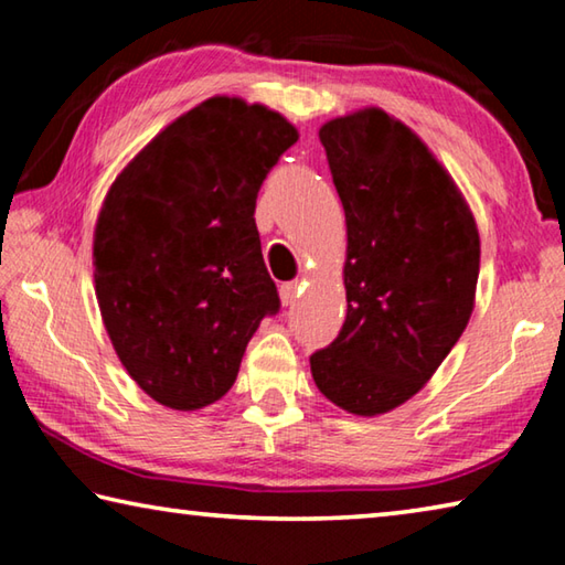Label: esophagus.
Listing matches in <instances>:
<instances>
[{"label": "esophagus", "mask_w": 565, "mask_h": 565, "mask_svg": "<svg viewBox=\"0 0 565 565\" xmlns=\"http://www.w3.org/2000/svg\"><path fill=\"white\" fill-rule=\"evenodd\" d=\"M299 294H301V284L299 281L281 284V301H284V306H294L296 299H299Z\"/></svg>", "instance_id": "34e87169"}]
</instances>
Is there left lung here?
<instances>
[{
  "label": "left lung",
  "instance_id": "left-lung-1",
  "mask_svg": "<svg viewBox=\"0 0 565 565\" xmlns=\"http://www.w3.org/2000/svg\"><path fill=\"white\" fill-rule=\"evenodd\" d=\"M347 212V321L311 353L323 396L356 416L404 404L454 349L473 309L481 244L451 177L381 109L323 124Z\"/></svg>",
  "mask_w": 565,
  "mask_h": 565
}]
</instances>
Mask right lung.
I'll use <instances>...</instances> for the list:
<instances>
[{"label": "right lung", "instance_id": "right-lung-1", "mask_svg": "<svg viewBox=\"0 0 565 565\" xmlns=\"http://www.w3.org/2000/svg\"><path fill=\"white\" fill-rule=\"evenodd\" d=\"M299 134L281 114L214 97L149 141L94 232V284L124 369L177 411L234 386L248 339L279 313L256 196Z\"/></svg>", "mask_w": 565, "mask_h": 565}]
</instances>
